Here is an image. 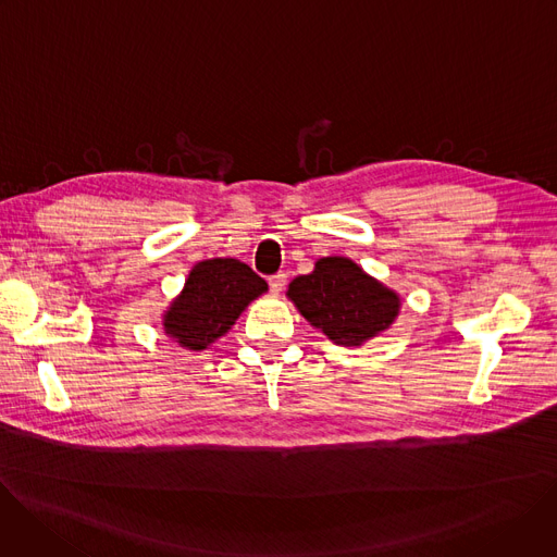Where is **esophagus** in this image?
Listing matches in <instances>:
<instances>
[{
	"instance_id": "obj_1",
	"label": "esophagus",
	"mask_w": 557,
	"mask_h": 557,
	"mask_svg": "<svg viewBox=\"0 0 557 557\" xmlns=\"http://www.w3.org/2000/svg\"><path fill=\"white\" fill-rule=\"evenodd\" d=\"M284 284H286V273H277V275H271V277H269V286H271V293H273V295H280L282 288H284Z\"/></svg>"
}]
</instances>
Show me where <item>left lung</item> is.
I'll return each mask as SVG.
<instances>
[{
  "label": "left lung",
  "instance_id": "8db88e82",
  "mask_svg": "<svg viewBox=\"0 0 557 557\" xmlns=\"http://www.w3.org/2000/svg\"><path fill=\"white\" fill-rule=\"evenodd\" d=\"M286 295L310 326L348 348L387 331L401 308L399 295L342 256L317 260L312 273L288 284Z\"/></svg>",
  "mask_w": 557,
  "mask_h": 557
}]
</instances>
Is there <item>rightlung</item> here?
<instances>
[{
  "label": "right lung",
  "mask_w": 557,
  "mask_h": 557,
  "mask_svg": "<svg viewBox=\"0 0 557 557\" xmlns=\"http://www.w3.org/2000/svg\"><path fill=\"white\" fill-rule=\"evenodd\" d=\"M267 290V282L240 260H202L165 310L163 329L183 348L200 352L226 335L243 310Z\"/></svg>",
  "instance_id": "add662e5"
}]
</instances>
